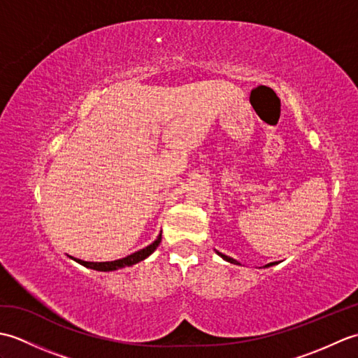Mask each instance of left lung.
Listing matches in <instances>:
<instances>
[{"label":"left lung","instance_id":"1","mask_svg":"<svg viewBox=\"0 0 358 358\" xmlns=\"http://www.w3.org/2000/svg\"><path fill=\"white\" fill-rule=\"evenodd\" d=\"M217 254L223 258V260H226V262H229V263H232V264H240L237 260H234V258H231V257H227V255H224V254H222V252H218L217 250ZM275 263H268V264H264L263 268H269V266H273Z\"/></svg>","mask_w":358,"mask_h":358}]
</instances>
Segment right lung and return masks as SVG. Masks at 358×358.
Returning a JSON list of instances; mask_svg holds the SVG:
<instances>
[{
  "instance_id": "add662e5",
  "label": "right lung",
  "mask_w": 358,
  "mask_h": 358,
  "mask_svg": "<svg viewBox=\"0 0 358 358\" xmlns=\"http://www.w3.org/2000/svg\"><path fill=\"white\" fill-rule=\"evenodd\" d=\"M159 243H162V234L158 235L155 241H152L149 246L143 248L140 250H136V252L127 255L124 258H120V260H113V262H85V260H80V258H73L71 257L72 260H75L77 263L86 266V268L89 269H94V271H100V272H109V271H117V269H121V268H129V266L132 264H136L143 262L144 258H148L154 250L158 248Z\"/></svg>"
}]
</instances>
